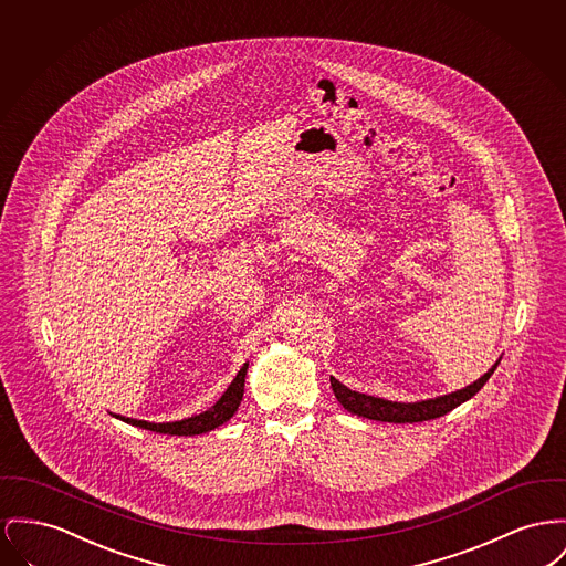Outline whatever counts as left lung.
I'll return each instance as SVG.
<instances>
[{
  "label": "left lung",
  "instance_id": "left-lung-1",
  "mask_svg": "<svg viewBox=\"0 0 566 566\" xmlns=\"http://www.w3.org/2000/svg\"><path fill=\"white\" fill-rule=\"evenodd\" d=\"M496 367H499V361L488 374H483L479 380H474L465 389H460V391L449 394V396H442V398L426 399V401H415V403H399V401L371 398V396H366V394L350 391L348 387H344L333 376L332 387L337 401L348 412H353L357 417H366V419H374V421H385V423H419V421L438 419V417L451 412L455 406L464 403L465 399L476 396L481 391V387L490 380V376L494 374Z\"/></svg>",
  "mask_w": 566,
  "mask_h": 566
}]
</instances>
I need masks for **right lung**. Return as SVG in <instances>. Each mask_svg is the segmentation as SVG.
<instances>
[{"label": "right lung", "instance_id": "obj_1", "mask_svg": "<svg viewBox=\"0 0 566 566\" xmlns=\"http://www.w3.org/2000/svg\"><path fill=\"white\" fill-rule=\"evenodd\" d=\"M245 371H248V364H243V367L239 369V374L234 376V380L224 391V396L218 399L209 410L200 412L197 417L175 421V423H147V421H136V419H126V417H117V419H124L126 423L149 430V432L168 433V436H197V433L211 432V430L220 428L222 423H227L233 417L234 410L239 408L241 398H243Z\"/></svg>", "mask_w": 566, "mask_h": 566}]
</instances>
